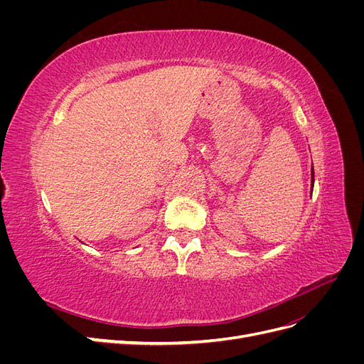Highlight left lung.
<instances>
[{
	"mask_svg": "<svg viewBox=\"0 0 364 364\" xmlns=\"http://www.w3.org/2000/svg\"><path fill=\"white\" fill-rule=\"evenodd\" d=\"M311 174H313V183H314V170L311 171Z\"/></svg>",
	"mask_w": 364,
	"mask_h": 364,
	"instance_id": "8db88e82",
	"label": "left lung"
}]
</instances>
